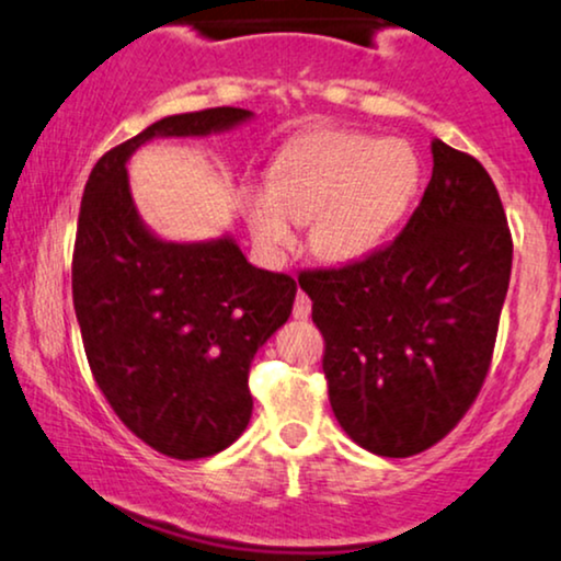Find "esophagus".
I'll list each match as a JSON object with an SVG mask.
<instances>
[{
    "instance_id": "34e87169",
    "label": "esophagus",
    "mask_w": 561,
    "mask_h": 561,
    "mask_svg": "<svg viewBox=\"0 0 561 561\" xmlns=\"http://www.w3.org/2000/svg\"><path fill=\"white\" fill-rule=\"evenodd\" d=\"M293 316L295 319H308L310 316V298L302 289H298V295H295V306H293Z\"/></svg>"
}]
</instances>
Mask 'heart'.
I'll return each mask as SVG.
<instances>
[{
  "mask_svg": "<svg viewBox=\"0 0 561 561\" xmlns=\"http://www.w3.org/2000/svg\"><path fill=\"white\" fill-rule=\"evenodd\" d=\"M421 187V161L402 140L316 130L279 151L268 185L245 193V219L261 251L295 245L310 219V245L329 261L360 259L404 219Z\"/></svg>",
  "mask_w": 561,
  "mask_h": 561,
  "instance_id": "heart-1",
  "label": "heart"
}]
</instances>
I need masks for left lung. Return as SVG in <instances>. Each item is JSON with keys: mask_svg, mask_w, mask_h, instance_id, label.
Instances as JSON below:
<instances>
[{"mask_svg": "<svg viewBox=\"0 0 561 561\" xmlns=\"http://www.w3.org/2000/svg\"><path fill=\"white\" fill-rule=\"evenodd\" d=\"M431 151L434 174L394 240L300 274L336 421L381 457L421 455L462 421L510 287L512 234L494 180L442 140Z\"/></svg>", "mask_w": 561, "mask_h": 561, "instance_id": "obj_1", "label": "left lung"}]
</instances>
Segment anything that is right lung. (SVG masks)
<instances>
[{
  "mask_svg": "<svg viewBox=\"0 0 561 561\" xmlns=\"http://www.w3.org/2000/svg\"><path fill=\"white\" fill-rule=\"evenodd\" d=\"M248 117L214 106L148 125L96 161L78 214L72 306L88 366L119 421L174 460L211 457L245 431L251 360L289 319L298 285L251 266L229 238H153L125 161L157 135H208Z\"/></svg>",
  "mask_w": 561,
  "mask_h": 561,
  "instance_id": "1",
  "label": "right lung"
}]
</instances>
